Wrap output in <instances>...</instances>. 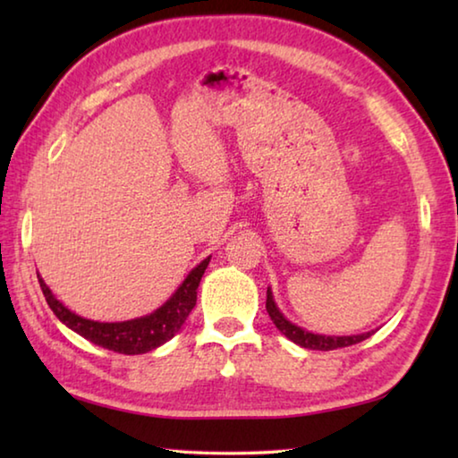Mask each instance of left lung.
Instances as JSON below:
<instances>
[{
  "label": "left lung",
  "instance_id": "left-lung-1",
  "mask_svg": "<svg viewBox=\"0 0 458 458\" xmlns=\"http://www.w3.org/2000/svg\"><path fill=\"white\" fill-rule=\"evenodd\" d=\"M267 311L270 315V319L276 325V329L283 333L284 337H289L293 344H297L301 347H307V350H319V352H329V350H337V347H347V345H355L360 341L368 339L374 331L368 333H360V335H345V337H335V335H317V333H309L305 329L297 327V325L286 321L284 315L278 311V307L273 299V291L270 286L267 289Z\"/></svg>",
  "mask_w": 458,
  "mask_h": 458
}]
</instances>
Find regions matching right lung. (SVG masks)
<instances>
[{
  "label": "right lung",
  "instance_id": "obj_1",
  "mask_svg": "<svg viewBox=\"0 0 458 458\" xmlns=\"http://www.w3.org/2000/svg\"><path fill=\"white\" fill-rule=\"evenodd\" d=\"M208 262H210V257L201 260L199 265L193 268L188 276H185V281L180 284V289H177L172 294V299L161 305L157 311H153L151 315L139 317V319L121 321V323H100V321L84 319V317L72 313L71 309H66L56 297H54L52 291L40 278V275H38V281H40L46 303L50 305L54 315H56L66 327H71L84 339L92 341L95 345L105 347L108 352L137 355V353H147L155 350V347L164 345L165 341L172 339L175 333L182 329V325L185 323V319H188L191 309L196 307L198 286H199L201 276L206 273Z\"/></svg>",
  "mask_w": 458,
  "mask_h": 458
}]
</instances>
